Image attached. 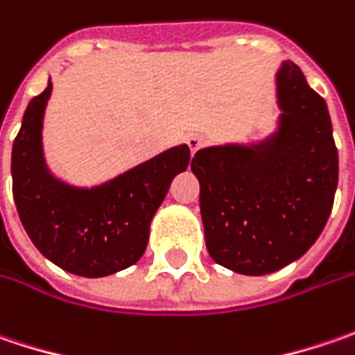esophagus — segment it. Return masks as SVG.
<instances>
[{
	"label": "esophagus",
	"mask_w": 355,
	"mask_h": 355,
	"mask_svg": "<svg viewBox=\"0 0 355 355\" xmlns=\"http://www.w3.org/2000/svg\"><path fill=\"white\" fill-rule=\"evenodd\" d=\"M205 143H207V137L205 135H198V132H193V135H189L187 137V145L191 148V153H196L198 148L205 147Z\"/></svg>",
	"instance_id": "1"
}]
</instances>
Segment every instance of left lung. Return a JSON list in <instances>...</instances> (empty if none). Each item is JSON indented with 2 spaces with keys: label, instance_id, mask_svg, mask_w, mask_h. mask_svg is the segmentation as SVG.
<instances>
[{
  "label": "left lung",
  "instance_id": "left-lung-1",
  "mask_svg": "<svg viewBox=\"0 0 355 355\" xmlns=\"http://www.w3.org/2000/svg\"><path fill=\"white\" fill-rule=\"evenodd\" d=\"M282 123L256 147L198 150L208 254L216 264L262 276L298 260L322 234L338 187V148L326 101L298 65L278 71Z\"/></svg>",
  "mask_w": 355,
  "mask_h": 355
}]
</instances>
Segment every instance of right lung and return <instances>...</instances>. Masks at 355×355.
Instances as JSON below:
<instances>
[{
    "mask_svg": "<svg viewBox=\"0 0 355 355\" xmlns=\"http://www.w3.org/2000/svg\"><path fill=\"white\" fill-rule=\"evenodd\" d=\"M51 81L29 101L13 141V198L25 232L45 258L85 278L132 266L147 248L150 220L171 180L182 173L191 150L168 148L95 189H73L55 180L43 162L41 123Z\"/></svg>",
    "mask_w": 355,
    "mask_h": 355,
    "instance_id": "add662e5",
    "label": "right lung"
}]
</instances>
